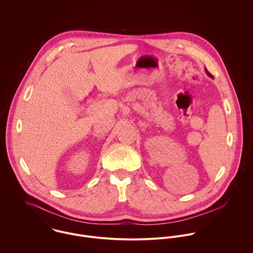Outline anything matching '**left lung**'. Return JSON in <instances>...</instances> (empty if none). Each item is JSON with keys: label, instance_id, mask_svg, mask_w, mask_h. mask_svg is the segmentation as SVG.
<instances>
[{"label": "left lung", "instance_id": "8db88e82", "mask_svg": "<svg viewBox=\"0 0 253 253\" xmlns=\"http://www.w3.org/2000/svg\"><path fill=\"white\" fill-rule=\"evenodd\" d=\"M206 72H207V74H208V75H209V76H210V77H212V75H211V73L209 72V71H208V70H207V69H206Z\"/></svg>", "mask_w": 253, "mask_h": 253}]
</instances>
